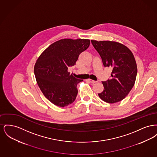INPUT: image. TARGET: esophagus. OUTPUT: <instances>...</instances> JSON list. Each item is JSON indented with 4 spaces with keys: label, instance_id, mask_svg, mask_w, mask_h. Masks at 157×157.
<instances>
[{
    "label": "esophagus",
    "instance_id": "1",
    "mask_svg": "<svg viewBox=\"0 0 157 157\" xmlns=\"http://www.w3.org/2000/svg\"><path fill=\"white\" fill-rule=\"evenodd\" d=\"M88 81H90V83H96L97 81H94V80H92V79H88Z\"/></svg>",
    "mask_w": 157,
    "mask_h": 157
}]
</instances>
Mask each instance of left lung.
I'll list each match as a JSON object with an SVG mask.
<instances>
[{"mask_svg": "<svg viewBox=\"0 0 157 157\" xmlns=\"http://www.w3.org/2000/svg\"><path fill=\"white\" fill-rule=\"evenodd\" d=\"M91 43L99 53L105 67L112 69L111 79L102 82L104 89L98 95L109 104L120 102L134 85L137 75L134 56L127 46L118 42L91 40Z\"/></svg>", "mask_w": 157, "mask_h": 157, "instance_id": "left-lung-1", "label": "left lung"}]
</instances>
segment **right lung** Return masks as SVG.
I'll list each match as a JSON object with an SVG mask.
<instances>
[{
  "mask_svg": "<svg viewBox=\"0 0 157 157\" xmlns=\"http://www.w3.org/2000/svg\"><path fill=\"white\" fill-rule=\"evenodd\" d=\"M90 45L89 39H63L50 45L38 58L34 67L37 85L53 104L64 107L74 102L77 85L83 80L70 75L67 69L75 65Z\"/></svg>",
  "mask_w": 157,
  "mask_h": 157,
  "instance_id": "obj_1",
  "label": "right lung"
}]
</instances>
